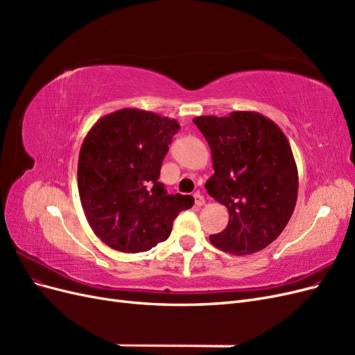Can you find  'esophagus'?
Segmentation results:
<instances>
[{"mask_svg":"<svg viewBox=\"0 0 355 355\" xmlns=\"http://www.w3.org/2000/svg\"><path fill=\"white\" fill-rule=\"evenodd\" d=\"M194 198H196V206L197 207H201V206H204V204H206V200H204V197L200 194V192H196Z\"/></svg>","mask_w":355,"mask_h":355,"instance_id":"obj_1","label":"esophagus"}]
</instances>
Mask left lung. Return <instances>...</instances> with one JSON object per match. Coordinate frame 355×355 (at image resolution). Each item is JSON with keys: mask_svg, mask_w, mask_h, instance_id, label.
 I'll list each match as a JSON object with an SVG mask.
<instances>
[{"mask_svg": "<svg viewBox=\"0 0 355 355\" xmlns=\"http://www.w3.org/2000/svg\"><path fill=\"white\" fill-rule=\"evenodd\" d=\"M210 146L209 196L228 209L227 228L210 243L232 254L265 249L283 232L297 200V167L286 135L254 111L196 116Z\"/></svg>", "mask_w": 355, "mask_h": 355, "instance_id": "obj_1", "label": "left lung"}]
</instances>
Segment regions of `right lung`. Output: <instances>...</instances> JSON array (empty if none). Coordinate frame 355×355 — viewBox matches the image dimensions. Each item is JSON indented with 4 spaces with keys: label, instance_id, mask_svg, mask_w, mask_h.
Wrapping results in <instances>:
<instances>
[{
    "label": "right lung",
    "instance_id": "obj_1",
    "mask_svg": "<svg viewBox=\"0 0 355 355\" xmlns=\"http://www.w3.org/2000/svg\"><path fill=\"white\" fill-rule=\"evenodd\" d=\"M173 118L136 108L99 118L78 157V192L93 232L111 249L139 253L168 239L173 220L191 209V196H167L158 182Z\"/></svg>",
    "mask_w": 355,
    "mask_h": 355
}]
</instances>
